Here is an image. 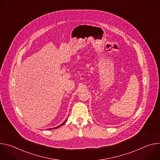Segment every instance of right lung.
<instances>
[{"label":"right lung","mask_w":160,"mask_h":160,"mask_svg":"<svg viewBox=\"0 0 160 160\" xmlns=\"http://www.w3.org/2000/svg\"><path fill=\"white\" fill-rule=\"evenodd\" d=\"M66 122V121H65V122H63V123H62V124H61V125H59V126H58V127H55V128H50V129H54V128H59V127H61V125H63V124H64V123H65V122Z\"/></svg>","instance_id":"right-lung-1"}]
</instances>
